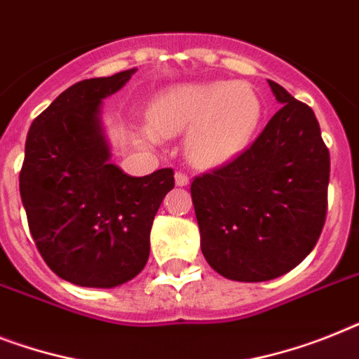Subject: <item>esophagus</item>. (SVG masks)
<instances>
[{
  "label": "esophagus",
  "instance_id": "esophagus-1",
  "mask_svg": "<svg viewBox=\"0 0 359 359\" xmlns=\"http://www.w3.org/2000/svg\"><path fill=\"white\" fill-rule=\"evenodd\" d=\"M189 182H191V180H189V176H187L185 172H176V185L177 187H187L189 185Z\"/></svg>",
  "mask_w": 359,
  "mask_h": 359
}]
</instances>
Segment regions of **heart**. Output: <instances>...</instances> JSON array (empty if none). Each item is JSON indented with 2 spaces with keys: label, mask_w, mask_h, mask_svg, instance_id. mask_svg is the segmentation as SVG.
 Masks as SVG:
<instances>
[{
  "label": "heart",
  "mask_w": 359,
  "mask_h": 359,
  "mask_svg": "<svg viewBox=\"0 0 359 359\" xmlns=\"http://www.w3.org/2000/svg\"><path fill=\"white\" fill-rule=\"evenodd\" d=\"M262 104L257 91L233 80L180 84L159 91L148 106V141L191 132L187 154L196 167L211 168L236 158L259 126Z\"/></svg>",
  "instance_id": "1"
}]
</instances>
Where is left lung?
<instances>
[{"label":"left lung","instance_id":"8db88e82","mask_svg":"<svg viewBox=\"0 0 359 359\" xmlns=\"http://www.w3.org/2000/svg\"><path fill=\"white\" fill-rule=\"evenodd\" d=\"M280 109L248 150L194 177L192 203L201 253L238 283L277 279L318 244L330 180V154L312 108L268 80Z\"/></svg>","mask_w":359,"mask_h":359}]
</instances>
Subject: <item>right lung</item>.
I'll use <instances>...</instances> for the list:
<instances>
[{
	"label": "right lung",
	"instance_id": "right-lung-1",
	"mask_svg": "<svg viewBox=\"0 0 359 359\" xmlns=\"http://www.w3.org/2000/svg\"><path fill=\"white\" fill-rule=\"evenodd\" d=\"M135 69L67 88L32 121L20 172V194L32 240L60 279L115 288L141 273L150 229L174 189L172 168L143 177L109 161L100 109Z\"/></svg>",
	"mask_w": 359,
	"mask_h": 359
}]
</instances>
